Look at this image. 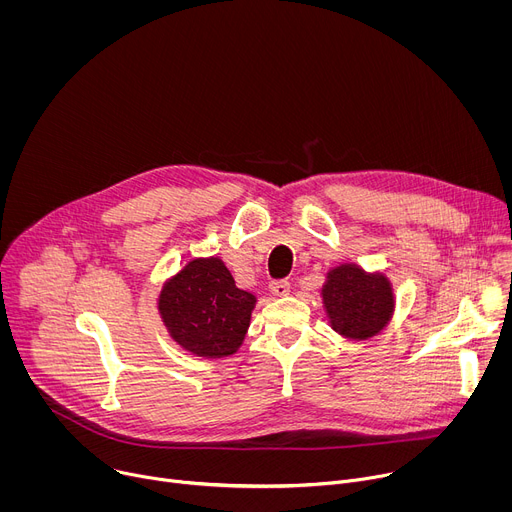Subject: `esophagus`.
Segmentation results:
<instances>
[{"label": "esophagus", "mask_w": 512, "mask_h": 512, "mask_svg": "<svg viewBox=\"0 0 512 512\" xmlns=\"http://www.w3.org/2000/svg\"><path fill=\"white\" fill-rule=\"evenodd\" d=\"M269 291H271L273 296L283 298V296H287V294H289V281H285V279L271 281V283H269Z\"/></svg>", "instance_id": "1"}]
</instances>
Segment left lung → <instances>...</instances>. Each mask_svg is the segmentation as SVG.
Segmentation results:
<instances>
[{"instance_id":"8db88e82","label":"left lung","mask_w":512,"mask_h":512,"mask_svg":"<svg viewBox=\"0 0 512 512\" xmlns=\"http://www.w3.org/2000/svg\"><path fill=\"white\" fill-rule=\"evenodd\" d=\"M320 298L330 328L346 340L375 338L395 314V291L387 273L367 271L358 263L332 267Z\"/></svg>"}]
</instances>
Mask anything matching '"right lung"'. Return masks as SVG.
I'll return each mask as SVG.
<instances>
[{"label": "right lung", "mask_w": 512, "mask_h": 512, "mask_svg": "<svg viewBox=\"0 0 512 512\" xmlns=\"http://www.w3.org/2000/svg\"><path fill=\"white\" fill-rule=\"evenodd\" d=\"M257 296L237 287L221 257H194L170 275L158 294V314L170 338L200 358L233 356L245 342Z\"/></svg>", "instance_id": "1"}]
</instances>
